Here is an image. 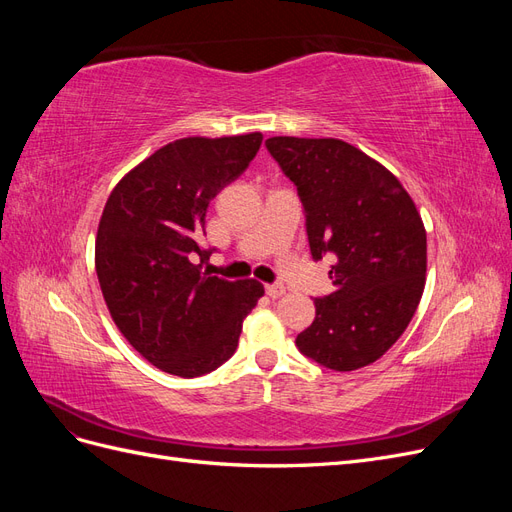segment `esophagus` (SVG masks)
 <instances>
[{
    "mask_svg": "<svg viewBox=\"0 0 512 512\" xmlns=\"http://www.w3.org/2000/svg\"><path fill=\"white\" fill-rule=\"evenodd\" d=\"M267 294L271 299H280L286 294V286L284 284H267Z\"/></svg>",
    "mask_w": 512,
    "mask_h": 512,
    "instance_id": "esophagus-1",
    "label": "esophagus"
}]
</instances>
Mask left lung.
Listing matches in <instances>:
<instances>
[{"label":"left lung","mask_w":512,"mask_h":512,"mask_svg":"<svg viewBox=\"0 0 512 512\" xmlns=\"http://www.w3.org/2000/svg\"><path fill=\"white\" fill-rule=\"evenodd\" d=\"M271 158L294 183L314 260L335 254V290L297 335L335 371L378 361L410 324L425 288L427 235L412 198L382 164L337 138L273 136Z\"/></svg>","instance_id":"left-lung-1"}]
</instances>
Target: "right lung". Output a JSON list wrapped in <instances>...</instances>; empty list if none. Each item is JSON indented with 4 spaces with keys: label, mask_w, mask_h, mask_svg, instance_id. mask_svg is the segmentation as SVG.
I'll return each instance as SVG.
<instances>
[{
    "label": "right lung",
    "mask_w": 512,
    "mask_h": 512,
    "mask_svg": "<svg viewBox=\"0 0 512 512\" xmlns=\"http://www.w3.org/2000/svg\"><path fill=\"white\" fill-rule=\"evenodd\" d=\"M262 134L181 138L123 177L106 200L96 273L123 337L166 374L196 378L237 350L260 282H228L203 265L211 198L245 173Z\"/></svg>",
    "instance_id": "right-lung-1"
}]
</instances>
